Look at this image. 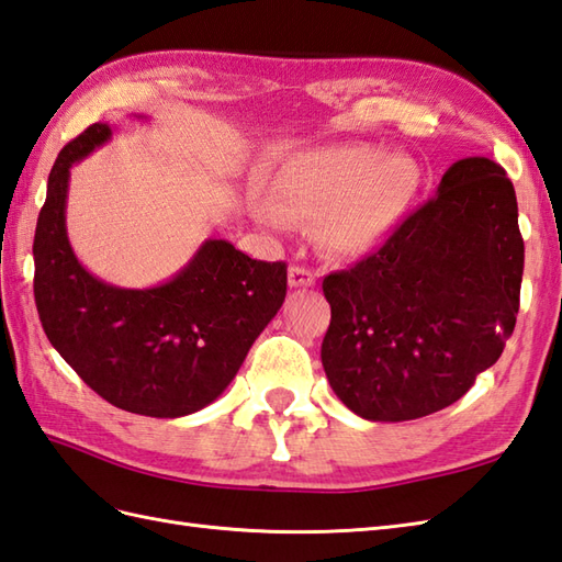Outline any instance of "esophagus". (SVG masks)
<instances>
[{
  "label": "esophagus",
  "instance_id": "obj_1",
  "mask_svg": "<svg viewBox=\"0 0 562 562\" xmlns=\"http://www.w3.org/2000/svg\"><path fill=\"white\" fill-rule=\"evenodd\" d=\"M316 284V276L308 268H302V266H292L290 268V286H294V290H306V286H313Z\"/></svg>",
  "mask_w": 562,
  "mask_h": 562
}]
</instances>
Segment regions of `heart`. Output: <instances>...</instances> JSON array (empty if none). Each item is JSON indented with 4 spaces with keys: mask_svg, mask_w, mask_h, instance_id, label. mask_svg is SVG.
<instances>
[{
    "mask_svg": "<svg viewBox=\"0 0 562 562\" xmlns=\"http://www.w3.org/2000/svg\"><path fill=\"white\" fill-rule=\"evenodd\" d=\"M422 169L404 153L369 143H337L296 153L276 179L278 205L260 220L286 227L290 220H321V239L337 256L369 254L407 213Z\"/></svg>",
    "mask_w": 562,
    "mask_h": 562,
    "instance_id": "b5f03b06",
    "label": "heart"
}]
</instances>
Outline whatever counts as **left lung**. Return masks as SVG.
Returning <instances> with one entry per match:
<instances>
[{
  "instance_id": "left-lung-1",
  "label": "left lung",
  "mask_w": 562,
  "mask_h": 562,
  "mask_svg": "<svg viewBox=\"0 0 562 562\" xmlns=\"http://www.w3.org/2000/svg\"><path fill=\"white\" fill-rule=\"evenodd\" d=\"M525 241L505 169L448 167L436 195L381 249L323 280L330 387L369 422H409L458 402L501 359L519 311Z\"/></svg>"
}]
</instances>
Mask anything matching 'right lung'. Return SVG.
<instances>
[{
  "label": "right lung",
  "instance_id": "obj_1",
  "mask_svg": "<svg viewBox=\"0 0 562 562\" xmlns=\"http://www.w3.org/2000/svg\"><path fill=\"white\" fill-rule=\"evenodd\" d=\"M134 120L148 122L146 114ZM98 122L64 146L37 215L35 306L43 330L83 383L114 407L179 419L215 402L286 294V266L205 239L172 278L132 290L95 278L71 249V167L110 143Z\"/></svg>",
  "mask_w": 562,
  "mask_h": 562
}]
</instances>
